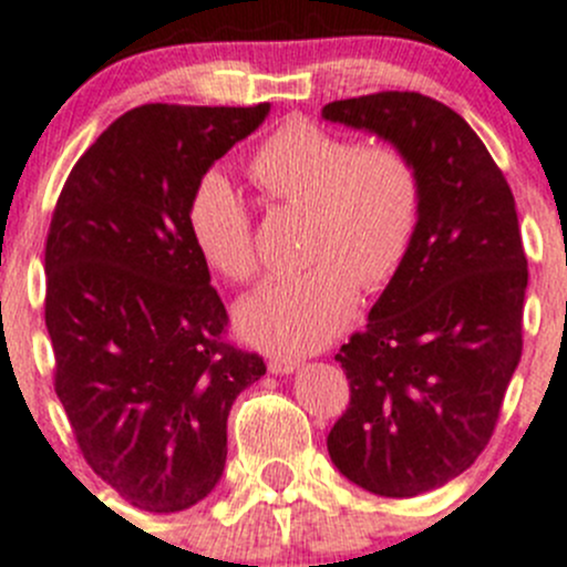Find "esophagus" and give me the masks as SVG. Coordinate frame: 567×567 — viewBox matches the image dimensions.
<instances>
[{"label":"esophagus","instance_id":"1","mask_svg":"<svg viewBox=\"0 0 567 567\" xmlns=\"http://www.w3.org/2000/svg\"><path fill=\"white\" fill-rule=\"evenodd\" d=\"M296 368H299V362L290 360V357H274V360H268V371L271 373H293Z\"/></svg>","mask_w":567,"mask_h":567}]
</instances>
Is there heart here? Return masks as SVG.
I'll return each instance as SVG.
<instances>
[{"label": "heart", "instance_id": "heart-1", "mask_svg": "<svg viewBox=\"0 0 567 567\" xmlns=\"http://www.w3.org/2000/svg\"><path fill=\"white\" fill-rule=\"evenodd\" d=\"M246 172L268 199L305 207V257L316 262L268 279L238 307V327L262 349L307 354L343 332L360 285L384 288L406 260L421 221V174L399 146H357L310 118H290L262 137ZM188 235L218 277H255L251 216L227 177L199 179Z\"/></svg>", "mask_w": 567, "mask_h": 567}]
</instances>
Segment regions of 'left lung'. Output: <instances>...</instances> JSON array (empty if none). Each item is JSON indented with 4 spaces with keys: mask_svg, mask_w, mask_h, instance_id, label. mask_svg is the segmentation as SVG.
<instances>
[{
    "mask_svg": "<svg viewBox=\"0 0 567 567\" xmlns=\"http://www.w3.org/2000/svg\"><path fill=\"white\" fill-rule=\"evenodd\" d=\"M321 115L399 146L421 174L410 255L334 360L351 401L327 437L362 491L410 498L485 452L524 349L526 271L513 190L468 121L415 91L329 102Z\"/></svg>",
    "mask_w": 567,
    "mask_h": 567,
    "instance_id": "1",
    "label": "left lung"
}]
</instances>
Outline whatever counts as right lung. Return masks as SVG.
I'll use <instances>...</instances> for the list:
<instances>
[{
    "label": "right lung",
    "mask_w": 567,
    "mask_h": 567,
    "mask_svg": "<svg viewBox=\"0 0 567 567\" xmlns=\"http://www.w3.org/2000/svg\"><path fill=\"white\" fill-rule=\"evenodd\" d=\"M268 110H130L71 168L49 224L54 393L93 474L146 513L188 509L218 485L233 401L266 373L224 340L188 199Z\"/></svg>",
    "instance_id": "right-lung-1"
}]
</instances>
